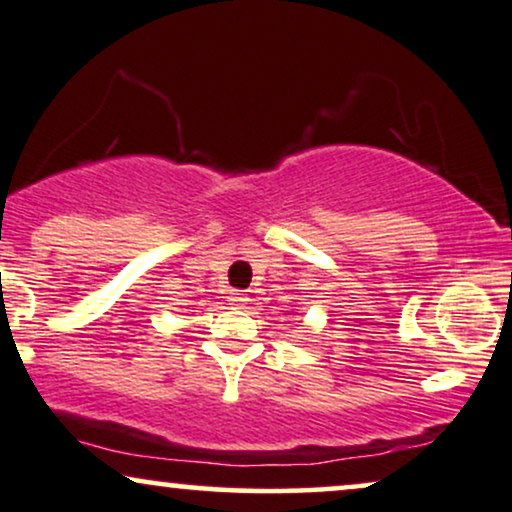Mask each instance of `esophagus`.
I'll use <instances>...</instances> for the list:
<instances>
[{
    "instance_id": "obj_1",
    "label": "esophagus",
    "mask_w": 512,
    "mask_h": 512,
    "mask_svg": "<svg viewBox=\"0 0 512 512\" xmlns=\"http://www.w3.org/2000/svg\"><path fill=\"white\" fill-rule=\"evenodd\" d=\"M245 302H248V295H245L243 290H231L229 304H234V307H243Z\"/></svg>"
}]
</instances>
